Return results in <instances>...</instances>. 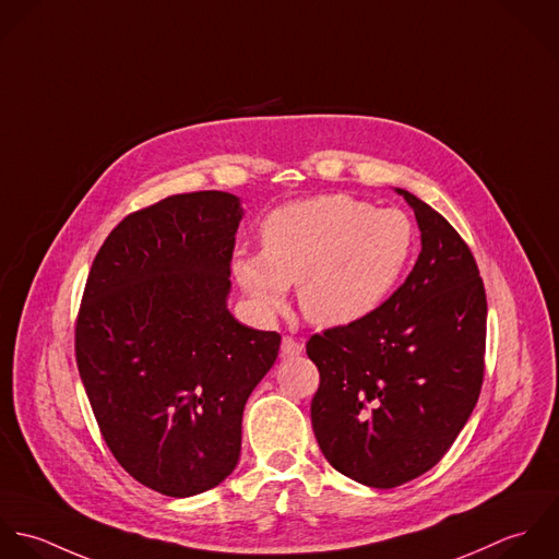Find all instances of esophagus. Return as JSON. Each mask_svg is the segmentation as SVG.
<instances>
[{"instance_id":"34e87169","label":"esophagus","mask_w":559,"mask_h":559,"mask_svg":"<svg viewBox=\"0 0 559 559\" xmlns=\"http://www.w3.org/2000/svg\"><path fill=\"white\" fill-rule=\"evenodd\" d=\"M281 352H283V356H298L302 352V343L296 341L292 335H285L281 343Z\"/></svg>"}]
</instances>
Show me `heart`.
Instances as JSON below:
<instances>
[{
    "mask_svg": "<svg viewBox=\"0 0 559 559\" xmlns=\"http://www.w3.org/2000/svg\"><path fill=\"white\" fill-rule=\"evenodd\" d=\"M415 250L417 226L406 212L329 194L272 212L261 254L239 252L233 272L267 313L285 307L289 285H300V309L311 322L345 326L389 298Z\"/></svg>",
    "mask_w": 559,
    "mask_h": 559,
    "instance_id": "1",
    "label": "heart"
}]
</instances>
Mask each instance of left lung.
Listing matches in <instances>:
<instances>
[{
	"label": "left lung",
	"instance_id": "obj_1",
	"mask_svg": "<svg viewBox=\"0 0 559 559\" xmlns=\"http://www.w3.org/2000/svg\"><path fill=\"white\" fill-rule=\"evenodd\" d=\"M421 252L367 318L307 341L320 386L313 432L326 460L371 488L430 471L471 417L486 352V292L460 233L406 190Z\"/></svg>",
	"mask_w": 559,
	"mask_h": 559
}]
</instances>
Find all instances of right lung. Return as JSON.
<instances>
[{
    "instance_id": "1",
    "label": "right lung",
    "mask_w": 559,
    "mask_h": 559,
    "mask_svg": "<svg viewBox=\"0 0 559 559\" xmlns=\"http://www.w3.org/2000/svg\"><path fill=\"white\" fill-rule=\"evenodd\" d=\"M241 221L226 192L175 194L116 224L75 322L78 369L118 464L168 497L230 475L248 395L281 335L226 309Z\"/></svg>"
}]
</instances>
